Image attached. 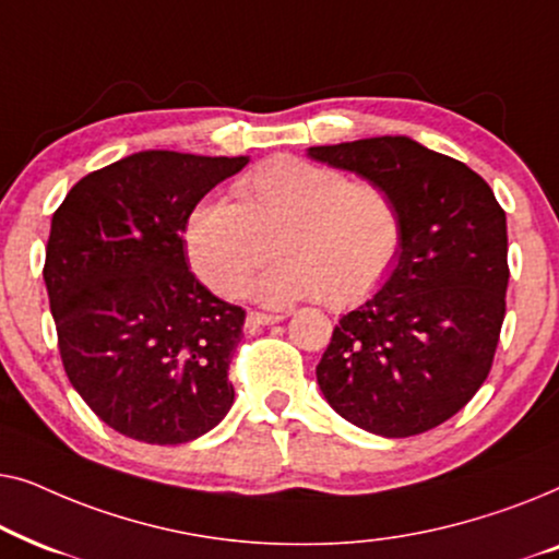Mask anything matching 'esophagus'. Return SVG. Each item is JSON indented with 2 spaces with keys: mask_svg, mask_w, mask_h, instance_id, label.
<instances>
[{
  "mask_svg": "<svg viewBox=\"0 0 559 559\" xmlns=\"http://www.w3.org/2000/svg\"><path fill=\"white\" fill-rule=\"evenodd\" d=\"M280 320H282V316H270V312L251 310L247 316V328H249V331H259V328L274 325V323H280Z\"/></svg>",
  "mask_w": 559,
  "mask_h": 559,
  "instance_id": "1",
  "label": "esophagus"
}]
</instances>
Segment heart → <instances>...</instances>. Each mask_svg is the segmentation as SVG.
I'll list each match as a JSON object with an SVG mask.
<instances>
[{"label": "heart", "mask_w": 559, "mask_h": 559, "mask_svg": "<svg viewBox=\"0 0 559 559\" xmlns=\"http://www.w3.org/2000/svg\"><path fill=\"white\" fill-rule=\"evenodd\" d=\"M234 198L195 203L182 228L190 266L218 295H239L274 251L259 300L348 308L377 293L402 254V211L381 182L282 155L243 173Z\"/></svg>", "instance_id": "heart-1"}]
</instances>
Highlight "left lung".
<instances>
[{
  "label": "left lung",
  "instance_id": "left-lung-1",
  "mask_svg": "<svg viewBox=\"0 0 559 559\" xmlns=\"http://www.w3.org/2000/svg\"><path fill=\"white\" fill-rule=\"evenodd\" d=\"M310 157L381 182L404 221L394 272L333 328L318 384L361 430H432L491 371L507 316V213L478 173L409 136L310 147Z\"/></svg>",
  "mask_w": 559,
  "mask_h": 559
}]
</instances>
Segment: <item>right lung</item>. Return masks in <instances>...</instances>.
Segmentation results:
<instances>
[{
	"instance_id": "1",
	"label": "right lung",
	"mask_w": 559,
	"mask_h": 559,
	"mask_svg": "<svg viewBox=\"0 0 559 559\" xmlns=\"http://www.w3.org/2000/svg\"><path fill=\"white\" fill-rule=\"evenodd\" d=\"M247 163L136 152L81 178L52 213L43 277L63 369L127 438L180 445L231 409L228 364L247 312L188 270L182 228Z\"/></svg>"
}]
</instances>
